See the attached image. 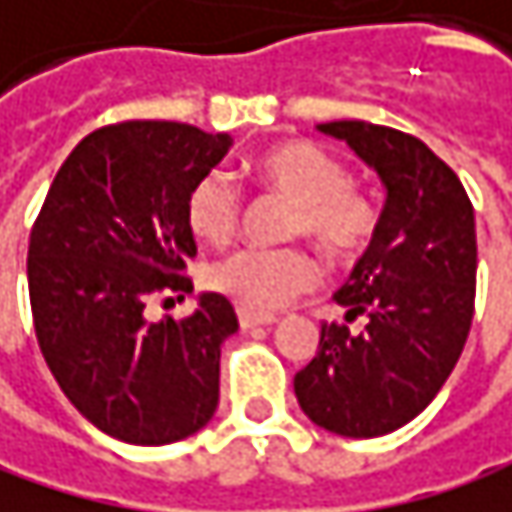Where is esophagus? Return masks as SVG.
Listing matches in <instances>:
<instances>
[{
  "instance_id": "1",
  "label": "esophagus",
  "mask_w": 512,
  "mask_h": 512,
  "mask_svg": "<svg viewBox=\"0 0 512 512\" xmlns=\"http://www.w3.org/2000/svg\"><path fill=\"white\" fill-rule=\"evenodd\" d=\"M239 327L242 330H254V327H270L276 324V315H258V312H248V309H236Z\"/></svg>"
}]
</instances>
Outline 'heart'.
<instances>
[{
	"label": "heart",
	"instance_id": "obj_1",
	"mask_svg": "<svg viewBox=\"0 0 512 512\" xmlns=\"http://www.w3.org/2000/svg\"><path fill=\"white\" fill-rule=\"evenodd\" d=\"M248 173L261 185L297 203L291 218L294 236H309L324 254L351 261L372 245L381 227L378 200L348 182V167L309 140H285L248 158ZM239 191L221 170L203 173L185 197L188 230L224 245L239 227ZM209 288L248 312H276L318 282V264L306 248H239L215 261L206 276Z\"/></svg>",
	"mask_w": 512,
	"mask_h": 512
}]
</instances>
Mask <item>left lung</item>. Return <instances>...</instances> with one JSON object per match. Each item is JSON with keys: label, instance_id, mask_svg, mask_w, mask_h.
Returning <instances> with one entry per match:
<instances>
[{"label": "left lung", "instance_id": "1", "mask_svg": "<svg viewBox=\"0 0 512 512\" xmlns=\"http://www.w3.org/2000/svg\"><path fill=\"white\" fill-rule=\"evenodd\" d=\"M378 170L381 227L336 303L348 324H321L315 360L294 393L312 423L345 438H378L411 423L462 357L477 294L474 206L453 167L414 134L339 119L318 125Z\"/></svg>", "mask_w": 512, "mask_h": 512}]
</instances>
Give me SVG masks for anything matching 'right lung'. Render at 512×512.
Returning a JSON list of instances; mask_svg holds the SVG:
<instances>
[{"mask_svg":"<svg viewBox=\"0 0 512 512\" xmlns=\"http://www.w3.org/2000/svg\"><path fill=\"white\" fill-rule=\"evenodd\" d=\"M227 149L230 134L182 122L104 125L65 158L32 224L26 276L44 363L68 402L119 441L173 444L215 414L233 306L203 294L194 315L158 324L146 306L194 291L185 197Z\"/></svg>","mask_w":512,"mask_h":512,"instance_id":"obj_1","label":"right lung"}]
</instances>
